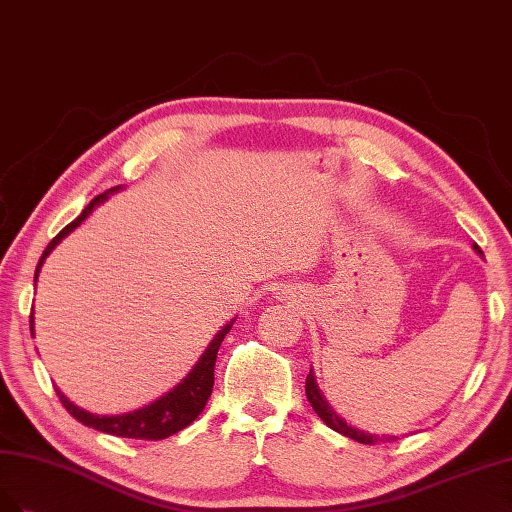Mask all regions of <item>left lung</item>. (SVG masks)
Listing matches in <instances>:
<instances>
[{
  "label": "left lung",
  "instance_id": "obj_1",
  "mask_svg": "<svg viewBox=\"0 0 512 512\" xmlns=\"http://www.w3.org/2000/svg\"><path fill=\"white\" fill-rule=\"evenodd\" d=\"M472 249L476 251V255L483 257V251L478 249V244H472ZM306 398H308L312 410H315L317 415L321 417V421L327 427H332L334 432L342 434V436H349V438H353V440H357L361 444H376V442H385V440H395V438H398V436H391V434H383V436L381 434H368L364 430H359V427L346 423L338 415V412L332 406H329V402L323 398V393H321V389L317 385V378H315V372H312V368H310V374L306 378Z\"/></svg>",
  "mask_w": 512,
  "mask_h": 512
}]
</instances>
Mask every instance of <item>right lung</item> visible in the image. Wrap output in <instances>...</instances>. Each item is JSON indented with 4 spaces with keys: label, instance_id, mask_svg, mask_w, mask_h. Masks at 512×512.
Masks as SVG:
<instances>
[{
    "label": "right lung",
    "instance_id": "right-lung-1",
    "mask_svg": "<svg viewBox=\"0 0 512 512\" xmlns=\"http://www.w3.org/2000/svg\"><path fill=\"white\" fill-rule=\"evenodd\" d=\"M119 187H112L108 191H104L102 195L93 197V200L87 204V208L82 210L78 217L70 223L65 225L61 232L51 240V244L46 246L40 261H38V268H36V276L34 280L38 283V274L44 266L46 257L53 253L55 246L65 238L70 236L74 229L85 221L89 214L108 200V195L117 193ZM29 325H31V334H34V310H31V317H29ZM236 319H232L229 323H225L217 336L210 340V344L206 346V351L202 353V357L197 359V364L191 368V372L180 381L174 389H170L168 393H163L161 398H157L155 402L146 404L138 410H131V412H123V415H95V412H89L85 408L76 406L74 402H70L65 395L57 389V395L61 404L65 406V410L70 412V415L80 421L82 425L93 427L97 432H104V434H112V436H121V438H136V440H163L168 438L180 430H185L187 425H191L197 415L204 410L210 393H212V385H214V364H217V353H219V346L225 338V334L232 329Z\"/></svg>",
    "mask_w": 512,
    "mask_h": 512
}]
</instances>
